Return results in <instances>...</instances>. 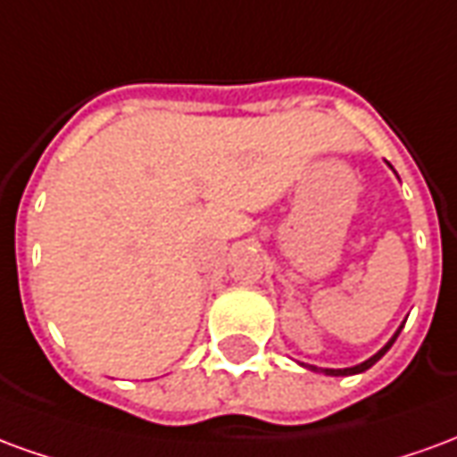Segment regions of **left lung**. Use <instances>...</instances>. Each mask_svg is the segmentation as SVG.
Listing matches in <instances>:
<instances>
[{
	"label": "left lung",
	"instance_id": "8db88e82",
	"mask_svg": "<svg viewBox=\"0 0 457 457\" xmlns=\"http://www.w3.org/2000/svg\"><path fill=\"white\" fill-rule=\"evenodd\" d=\"M402 328H403V326H402ZM402 328H399V330H396V333H394L392 340H389V343L384 345V347H382V350H379V353L372 354V357H370V360H364L362 364H354V367H345V370H323V372L330 374V377H347V374H360V372H364V370H370V367H372V364L377 362V360H379V357H382V354L386 353V350H389V347H392L394 340H396V337H399V333H402ZM311 370H318V367H311Z\"/></svg>",
	"mask_w": 457,
	"mask_h": 457
}]
</instances>
